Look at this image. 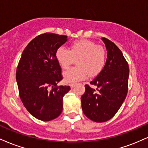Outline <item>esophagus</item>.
<instances>
[{"instance_id":"1","label":"esophagus","mask_w":148,"mask_h":148,"mask_svg":"<svg viewBox=\"0 0 148 148\" xmlns=\"http://www.w3.org/2000/svg\"><path fill=\"white\" fill-rule=\"evenodd\" d=\"M69 86H70L71 88H73L74 87V86H75V84H69Z\"/></svg>"}]
</instances>
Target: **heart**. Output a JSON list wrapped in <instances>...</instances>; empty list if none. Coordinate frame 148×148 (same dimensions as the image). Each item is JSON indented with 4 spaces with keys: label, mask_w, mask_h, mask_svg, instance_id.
I'll return each mask as SVG.
<instances>
[{
    "label": "heart",
    "mask_w": 148,
    "mask_h": 148,
    "mask_svg": "<svg viewBox=\"0 0 148 148\" xmlns=\"http://www.w3.org/2000/svg\"><path fill=\"white\" fill-rule=\"evenodd\" d=\"M58 63L63 69H68L76 62L77 67L64 72L66 82H76L88 76H95L102 70L106 62V51L95 42L81 40L72 43L67 49L60 47L56 52Z\"/></svg>",
    "instance_id": "1"
}]
</instances>
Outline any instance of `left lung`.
Masks as SVG:
<instances>
[{
  "mask_svg": "<svg viewBox=\"0 0 148 148\" xmlns=\"http://www.w3.org/2000/svg\"><path fill=\"white\" fill-rule=\"evenodd\" d=\"M107 58L102 70L90 84L81 97V107L87 118L96 123H103L116 114L128 92L130 69L128 62L116 45L105 37Z\"/></svg>",
  "mask_w": 148,
  "mask_h": 148,
  "instance_id": "1",
  "label": "left lung"
}]
</instances>
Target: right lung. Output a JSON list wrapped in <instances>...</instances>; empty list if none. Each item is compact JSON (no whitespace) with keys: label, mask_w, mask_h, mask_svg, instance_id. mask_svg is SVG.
Returning a JSON list of instances; mask_svg holds the SVG:
<instances>
[{"label":"right lung","mask_w":148,"mask_h":148,"mask_svg":"<svg viewBox=\"0 0 148 148\" xmlns=\"http://www.w3.org/2000/svg\"><path fill=\"white\" fill-rule=\"evenodd\" d=\"M67 41L66 35L46 33L26 46L16 73L22 103L35 118L50 121L62 111V97L69 86H58L62 79L61 67L56 58L57 49Z\"/></svg>","instance_id":"1"}]
</instances>
